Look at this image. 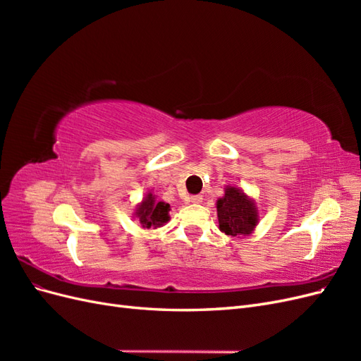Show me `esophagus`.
<instances>
[{
    "label": "esophagus",
    "instance_id": "obj_1",
    "mask_svg": "<svg viewBox=\"0 0 361 361\" xmlns=\"http://www.w3.org/2000/svg\"><path fill=\"white\" fill-rule=\"evenodd\" d=\"M190 202L191 203H194V204H199V203H202L203 202V197L200 194H195V195H191L190 197Z\"/></svg>",
    "mask_w": 361,
    "mask_h": 361
}]
</instances>
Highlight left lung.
Listing matches in <instances>:
<instances>
[{
  "label": "left lung",
  "mask_w": 361,
  "mask_h": 361,
  "mask_svg": "<svg viewBox=\"0 0 361 361\" xmlns=\"http://www.w3.org/2000/svg\"><path fill=\"white\" fill-rule=\"evenodd\" d=\"M220 228L231 236H247L253 232L259 215L256 207L247 195L235 187L226 190L224 197L216 203Z\"/></svg>",
  "instance_id": "obj_1"
}]
</instances>
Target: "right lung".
Masks as SVG:
<instances>
[{"label": "right lung", "mask_w": 361, "mask_h": 361, "mask_svg": "<svg viewBox=\"0 0 361 361\" xmlns=\"http://www.w3.org/2000/svg\"><path fill=\"white\" fill-rule=\"evenodd\" d=\"M169 211L170 204L164 202H157L152 194L143 200L140 204L137 216L140 218V223L143 227H159L164 223L169 221Z\"/></svg>", "instance_id": "obj_1"}]
</instances>
